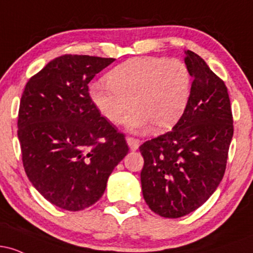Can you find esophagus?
Masks as SVG:
<instances>
[{"mask_svg":"<svg viewBox=\"0 0 253 253\" xmlns=\"http://www.w3.org/2000/svg\"><path fill=\"white\" fill-rule=\"evenodd\" d=\"M126 141H127V144H128L129 149L132 150V151H135V150L139 149V145H140V141H139L136 138H133V136H127Z\"/></svg>","mask_w":253,"mask_h":253,"instance_id":"esophagus-1","label":"esophagus"}]
</instances>
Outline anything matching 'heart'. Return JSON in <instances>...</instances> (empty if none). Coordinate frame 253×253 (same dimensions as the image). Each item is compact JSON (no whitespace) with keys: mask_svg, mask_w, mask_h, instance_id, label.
I'll return each instance as SVG.
<instances>
[{"mask_svg":"<svg viewBox=\"0 0 253 253\" xmlns=\"http://www.w3.org/2000/svg\"><path fill=\"white\" fill-rule=\"evenodd\" d=\"M90 97L110 124L123 123L132 130L152 124L157 132L172 128L181 120L191 97V74L184 63L165 58H136L115 66L107 84L90 88Z\"/></svg>","mask_w":253,"mask_h":253,"instance_id":"1","label":"heart"}]
</instances>
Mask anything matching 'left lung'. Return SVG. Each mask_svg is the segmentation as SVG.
I'll list each match as a JSON object with an SVG mask.
<instances>
[{
	"label": "left lung",
	"mask_w": 253,
	"mask_h": 253,
	"mask_svg": "<svg viewBox=\"0 0 253 253\" xmlns=\"http://www.w3.org/2000/svg\"><path fill=\"white\" fill-rule=\"evenodd\" d=\"M191 77L189 106L170 132L145 141L141 189L150 210L164 217L187 215L221 182L233 136L227 88L201 57L185 51Z\"/></svg>",
	"instance_id": "left-lung-1"
}]
</instances>
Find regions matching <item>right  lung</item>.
<instances>
[{
  "instance_id": "right-lung-1",
  "label": "right lung",
  "mask_w": 253,
  "mask_h": 253,
  "mask_svg": "<svg viewBox=\"0 0 253 253\" xmlns=\"http://www.w3.org/2000/svg\"><path fill=\"white\" fill-rule=\"evenodd\" d=\"M114 60L64 54L25 86L17 136L26 175L62 210L82 211L97 202L128 152L125 135L101 117L89 95L90 81Z\"/></svg>"
}]
</instances>
